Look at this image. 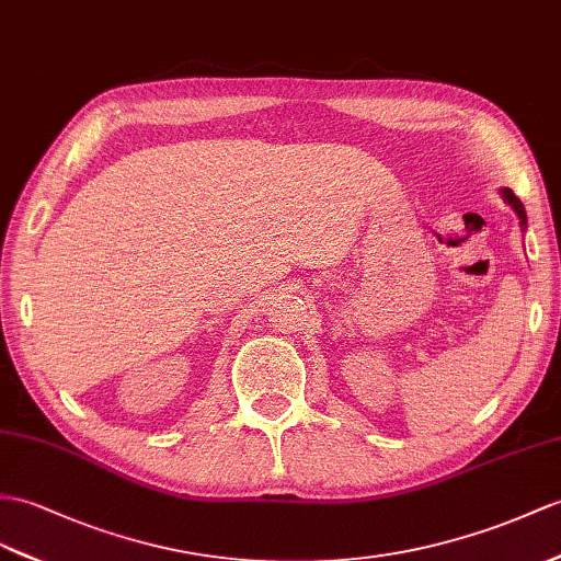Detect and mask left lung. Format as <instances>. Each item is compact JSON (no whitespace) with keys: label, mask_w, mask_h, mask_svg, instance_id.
Masks as SVG:
<instances>
[{"label":"left lung","mask_w":561,"mask_h":561,"mask_svg":"<svg viewBox=\"0 0 561 561\" xmlns=\"http://www.w3.org/2000/svg\"><path fill=\"white\" fill-rule=\"evenodd\" d=\"M502 197H504V202L510 204V207L516 211V216L522 218V226L526 228V209H524V204H522V199H518L510 187H502Z\"/></svg>","instance_id":"1"}]
</instances>
